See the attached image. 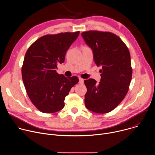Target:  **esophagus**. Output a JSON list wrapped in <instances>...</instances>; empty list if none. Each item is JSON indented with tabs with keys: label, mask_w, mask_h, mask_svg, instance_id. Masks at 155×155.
Masks as SVG:
<instances>
[{
	"label": "esophagus",
	"mask_w": 155,
	"mask_h": 155,
	"mask_svg": "<svg viewBox=\"0 0 155 155\" xmlns=\"http://www.w3.org/2000/svg\"><path fill=\"white\" fill-rule=\"evenodd\" d=\"M84 83V80L81 78H79V83L83 84Z\"/></svg>",
	"instance_id": "1"
}]
</instances>
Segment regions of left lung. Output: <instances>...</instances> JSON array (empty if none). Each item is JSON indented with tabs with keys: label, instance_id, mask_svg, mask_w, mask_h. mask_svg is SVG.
Listing matches in <instances>:
<instances>
[{
	"label": "left lung",
	"instance_id": "obj_1",
	"mask_svg": "<svg viewBox=\"0 0 155 155\" xmlns=\"http://www.w3.org/2000/svg\"><path fill=\"white\" fill-rule=\"evenodd\" d=\"M93 51L94 60L101 66V79L84 80L87 88L85 106L97 114H107L115 109L129 90L132 69L130 53L123 41L110 32L88 31L81 33Z\"/></svg>",
	"mask_w": 155,
	"mask_h": 155
}]
</instances>
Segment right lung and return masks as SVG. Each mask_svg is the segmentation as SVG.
I'll return each mask as SVG.
<instances>
[{
	"label": "right lung",
	"mask_w": 155,
	"mask_h": 155,
	"mask_svg": "<svg viewBox=\"0 0 155 155\" xmlns=\"http://www.w3.org/2000/svg\"><path fill=\"white\" fill-rule=\"evenodd\" d=\"M80 31L47 34L35 40L27 50L21 74L26 93L41 112L53 114L64 107L65 96L79 80L56 72L58 63L65 55Z\"/></svg>",
	"instance_id": "obj_1"
}]
</instances>
